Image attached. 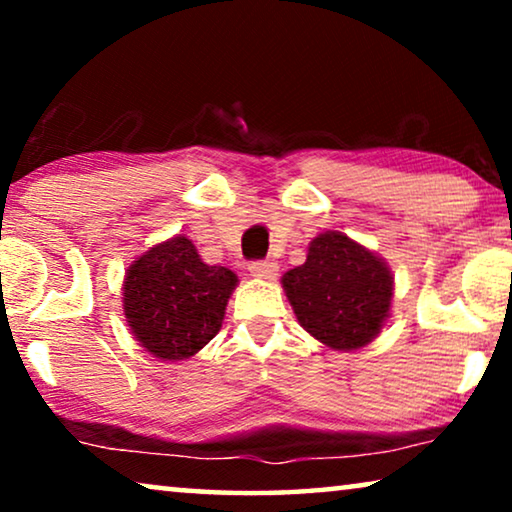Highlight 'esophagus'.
Returning <instances> with one entry per match:
<instances>
[{"mask_svg":"<svg viewBox=\"0 0 512 512\" xmlns=\"http://www.w3.org/2000/svg\"><path fill=\"white\" fill-rule=\"evenodd\" d=\"M277 270L279 268H277L275 261H251L249 263L251 277H258V279H275Z\"/></svg>","mask_w":512,"mask_h":512,"instance_id":"obj_1","label":"esophagus"}]
</instances>
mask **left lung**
Here are the masks:
<instances>
[{
    "label": "left lung",
    "instance_id": "8db88e82",
    "mask_svg": "<svg viewBox=\"0 0 512 512\" xmlns=\"http://www.w3.org/2000/svg\"><path fill=\"white\" fill-rule=\"evenodd\" d=\"M300 326L333 349H359L389 317L394 277L382 258L345 233L326 230L307 261L282 277Z\"/></svg>",
    "mask_w": 512,
    "mask_h": 512
}]
</instances>
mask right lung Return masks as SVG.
<instances>
[{
  "label": "right lung",
  "instance_id": "add662e5",
  "mask_svg": "<svg viewBox=\"0 0 512 512\" xmlns=\"http://www.w3.org/2000/svg\"><path fill=\"white\" fill-rule=\"evenodd\" d=\"M237 277L207 265L188 237L156 244L125 272L123 312L146 352L181 361L219 333Z\"/></svg>",
  "mask_w": 512,
  "mask_h": 512
}]
</instances>
